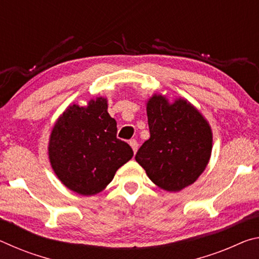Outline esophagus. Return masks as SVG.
<instances>
[{"label":"esophagus","mask_w":259,"mask_h":259,"mask_svg":"<svg viewBox=\"0 0 259 259\" xmlns=\"http://www.w3.org/2000/svg\"><path fill=\"white\" fill-rule=\"evenodd\" d=\"M129 144H130L131 148H133V150H134V152H135V153L137 152V150H138V143H137V140H136V139H131L130 142H129Z\"/></svg>","instance_id":"34e87169"}]
</instances>
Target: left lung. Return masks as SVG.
Listing matches in <instances>:
<instances>
[{"instance_id": "1", "label": "left lung", "mask_w": 259, "mask_h": 259, "mask_svg": "<svg viewBox=\"0 0 259 259\" xmlns=\"http://www.w3.org/2000/svg\"><path fill=\"white\" fill-rule=\"evenodd\" d=\"M148 138L136 161L148 178L165 191H181L194 183L207 166L212 134L202 115L184 99L174 104L162 96L147 103Z\"/></svg>"}]
</instances>
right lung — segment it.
<instances>
[{"label": "right lung", "instance_id": "obj_1", "mask_svg": "<svg viewBox=\"0 0 259 259\" xmlns=\"http://www.w3.org/2000/svg\"><path fill=\"white\" fill-rule=\"evenodd\" d=\"M116 133L106 99L90 100L87 107H68L57 121L49 143L52 169L61 183L82 195L104 190L134 155L133 148Z\"/></svg>", "mask_w": 259, "mask_h": 259}]
</instances>
